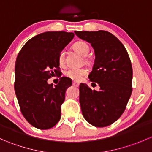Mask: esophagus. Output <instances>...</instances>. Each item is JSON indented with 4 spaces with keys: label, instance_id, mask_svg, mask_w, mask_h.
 <instances>
[{
    "label": "esophagus",
    "instance_id": "esophagus-1",
    "mask_svg": "<svg viewBox=\"0 0 152 152\" xmlns=\"http://www.w3.org/2000/svg\"><path fill=\"white\" fill-rule=\"evenodd\" d=\"M73 85L76 86V87H79V82H76V81H73Z\"/></svg>",
    "mask_w": 152,
    "mask_h": 152
}]
</instances>
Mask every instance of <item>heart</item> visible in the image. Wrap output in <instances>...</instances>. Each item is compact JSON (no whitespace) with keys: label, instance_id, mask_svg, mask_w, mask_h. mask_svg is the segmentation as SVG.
<instances>
[{"label":"heart","instance_id":"heart-1","mask_svg":"<svg viewBox=\"0 0 152 152\" xmlns=\"http://www.w3.org/2000/svg\"><path fill=\"white\" fill-rule=\"evenodd\" d=\"M73 48L74 50L81 54L82 56H86L90 52V48L89 45L83 41H79L75 42L73 45ZM85 62H88V59H85ZM58 62L59 65L62 66L65 64V52L61 51L58 56ZM65 76L69 79L74 81H80L82 78L85 77L87 74V70L86 68H75V67H70L67 69L64 73Z\"/></svg>","mask_w":152,"mask_h":152}]
</instances>
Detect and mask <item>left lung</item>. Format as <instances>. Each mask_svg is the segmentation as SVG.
Masks as SVG:
<instances>
[{
    "label": "left lung",
    "instance_id": "obj_1",
    "mask_svg": "<svg viewBox=\"0 0 152 152\" xmlns=\"http://www.w3.org/2000/svg\"><path fill=\"white\" fill-rule=\"evenodd\" d=\"M75 34L94 49L96 58L88 77L100 87L96 91L85 84L79 86L82 115L94 126H107L121 116L132 92L129 56L121 41L110 32L76 31Z\"/></svg>",
    "mask_w": 152,
    "mask_h": 152
}]
</instances>
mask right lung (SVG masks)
Segmentation results:
<instances>
[{
    "mask_svg": "<svg viewBox=\"0 0 152 152\" xmlns=\"http://www.w3.org/2000/svg\"><path fill=\"white\" fill-rule=\"evenodd\" d=\"M74 34L47 31L30 39L20 50L15 67V90L20 111L39 129L54 126L61 118V105L72 81L61 77L54 87L47 80L60 73L58 56Z\"/></svg>",
    "mask_w": 152,
    "mask_h": 152,
    "instance_id": "obj_1",
    "label": "right lung"
}]
</instances>
